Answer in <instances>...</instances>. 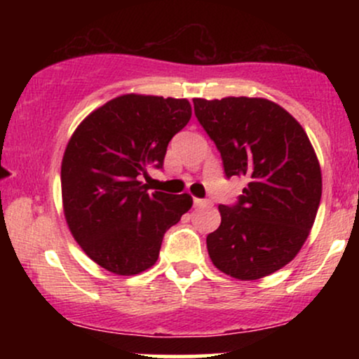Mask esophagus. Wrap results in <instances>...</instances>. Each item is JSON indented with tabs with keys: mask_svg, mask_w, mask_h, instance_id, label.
I'll use <instances>...</instances> for the list:
<instances>
[{
	"mask_svg": "<svg viewBox=\"0 0 359 359\" xmlns=\"http://www.w3.org/2000/svg\"><path fill=\"white\" fill-rule=\"evenodd\" d=\"M194 205H196V208H205V205H211V201L197 199V197H194Z\"/></svg>",
	"mask_w": 359,
	"mask_h": 359,
	"instance_id": "1",
	"label": "esophagus"
}]
</instances>
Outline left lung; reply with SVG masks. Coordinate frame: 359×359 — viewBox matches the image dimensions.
Wrapping results in <instances>:
<instances>
[{"instance_id":"8db88e82","label":"left lung","mask_w":359,"mask_h":359,"mask_svg":"<svg viewBox=\"0 0 359 359\" xmlns=\"http://www.w3.org/2000/svg\"><path fill=\"white\" fill-rule=\"evenodd\" d=\"M194 111L219 150L226 177H246L236 205H219L208 234L217 270L258 280L285 266L306 243L319 209L323 174L300 123L263 97L194 100Z\"/></svg>"}]
</instances>
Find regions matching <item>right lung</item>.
Masks as SVG:
<instances>
[{
	"mask_svg": "<svg viewBox=\"0 0 359 359\" xmlns=\"http://www.w3.org/2000/svg\"><path fill=\"white\" fill-rule=\"evenodd\" d=\"M192 116L191 102L123 94L88 114L62 158L64 216L88 257L114 275L155 265L163 234L189 209V194L148 192V167L162 168L167 145Z\"/></svg>",
	"mask_w": 359,
	"mask_h": 359,
	"instance_id": "obj_1",
	"label": "right lung"
}]
</instances>
